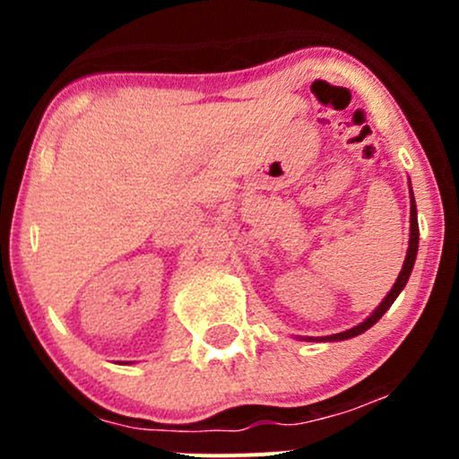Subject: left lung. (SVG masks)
Masks as SVG:
<instances>
[{"label": "left lung", "instance_id": "obj_1", "mask_svg": "<svg viewBox=\"0 0 459 459\" xmlns=\"http://www.w3.org/2000/svg\"><path fill=\"white\" fill-rule=\"evenodd\" d=\"M408 183H410V178H408ZM416 252H419V220H416V203H414L412 186H410V241H408V252H405V261H403L402 272H399L397 281H394L391 291L386 293V298H384L380 302V307L373 310V313L368 315V317L362 321V324H358V325H354V328H350L345 332H336V334H330V336H298V339L299 341H315V343H332V341L354 339V336L362 334V332H367L368 328H371V325H376L377 321L382 319V315L393 307V302L397 299L399 293L403 291L405 282H408L410 273H412V267H414V261H416Z\"/></svg>", "mask_w": 459, "mask_h": 459}]
</instances>
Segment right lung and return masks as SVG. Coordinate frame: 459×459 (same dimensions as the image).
Wrapping results in <instances>:
<instances>
[{"label":"right lung","instance_id":"obj_1","mask_svg":"<svg viewBox=\"0 0 459 459\" xmlns=\"http://www.w3.org/2000/svg\"><path fill=\"white\" fill-rule=\"evenodd\" d=\"M125 365H127V362H125Z\"/></svg>","mask_w":459,"mask_h":459}]
</instances>
